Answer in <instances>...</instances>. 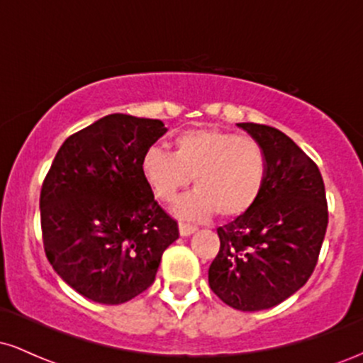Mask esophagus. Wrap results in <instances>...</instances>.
I'll use <instances>...</instances> for the list:
<instances>
[{
    "instance_id": "obj_1",
    "label": "esophagus",
    "mask_w": 363,
    "mask_h": 363,
    "mask_svg": "<svg viewBox=\"0 0 363 363\" xmlns=\"http://www.w3.org/2000/svg\"><path fill=\"white\" fill-rule=\"evenodd\" d=\"M198 230V228L194 227V225H189V223H179V234L182 237H187L191 234H194V232Z\"/></svg>"
}]
</instances>
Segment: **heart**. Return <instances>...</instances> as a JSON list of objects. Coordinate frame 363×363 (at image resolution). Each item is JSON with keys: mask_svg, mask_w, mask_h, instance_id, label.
I'll return each instance as SVG.
<instances>
[{"mask_svg": "<svg viewBox=\"0 0 363 363\" xmlns=\"http://www.w3.org/2000/svg\"><path fill=\"white\" fill-rule=\"evenodd\" d=\"M141 176L164 203L174 201L193 179L196 191L174 205L179 218L205 222L216 213L237 218L261 198L268 160L256 140L216 128L193 129L176 140L174 153L150 147L141 157Z\"/></svg>", "mask_w": 363, "mask_h": 363, "instance_id": "b5f03b06", "label": "heart"}]
</instances>
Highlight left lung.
I'll use <instances>...</instances> for the list:
<instances>
[{"instance_id":"left-lung-1","label":"left lung","mask_w":363,"mask_h":363,"mask_svg":"<svg viewBox=\"0 0 363 363\" xmlns=\"http://www.w3.org/2000/svg\"><path fill=\"white\" fill-rule=\"evenodd\" d=\"M261 145L268 177L247 213L218 227L210 289L237 311H262L306 285L318 264L328 203L318 165L280 129L239 123Z\"/></svg>"}]
</instances>
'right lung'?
Returning <instances> with one entry per match:
<instances>
[{"mask_svg": "<svg viewBox=\"0 0 363 363\" xmlns=\"http://www.w3.org/2000/svg\"><path fill=\"white\" fill-rule=\"evenodd\" d=\"M167 133L158 119L109 114L69 136L40 191L44 251L83 297L124 303L155 281L179 239L141 176V157Z\"/></svg>", "mask_w": 363, "mask_h": 363, "instance_id": "1", "label": "right lung"}]
</instances>
